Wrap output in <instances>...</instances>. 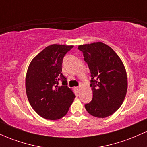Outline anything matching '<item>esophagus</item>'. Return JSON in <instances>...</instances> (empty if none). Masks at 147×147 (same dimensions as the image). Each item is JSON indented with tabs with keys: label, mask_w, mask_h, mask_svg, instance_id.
<instances>
[{
	"label": "esophagus",
	"mask_w": 147,
	"mask_h": 147,
	"mask_svg": "<svg viewBox=\"0 0 147 147\" xmlns=\"http://www.w3.org/2000/svg\"><path fill=\"white\" fill-rule=\"evenodd\" d=\"M80 89H81V86H79V87L77 88V90L78 91V92H79V91H80Z\"/></svg>",
	"instance_id": "esophagus-1"
}]
</instances>
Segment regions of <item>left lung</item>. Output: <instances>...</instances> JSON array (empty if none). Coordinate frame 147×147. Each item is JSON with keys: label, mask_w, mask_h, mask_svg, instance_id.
Listing matches in <instances>:
<instances>
[{"label": "left lung", "mask_w": 147, "mask_h": 147, "mask_svg": "<svg viewBox=\"0 0 147 147\" xmlns=\"http://www.w3.org/2000/svg\"><path fill=\"white\" fill-rule=\"evenodd\" d=\"M91 74L92 99L85 108L96 117H109L120 107L127 92L126 69L111 47L102 42L80 45Z\"/></svg>", "instance_id": "obj_1"}]
</instances>
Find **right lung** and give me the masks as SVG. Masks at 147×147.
Instances as JSON below:
<instances>
[{"label":"right lung","mask_w":147,"mask_h":147,"mask_svg":"<svg viewBox=\"0 0 147 147\" xmlns=\"http://www.w3.org/2000/svg\"><path fill=\"white\" fill-rule=\"evenodd\" d=\"M72 48L73 45H48L28 67L25 78L27 97L35 112L45 119L56 120L63 117L75 97L61 73L63 57ZM59 80L61 86H58Z\"/></svg>","instance_id":"right-lung-1"}]
</instances>
